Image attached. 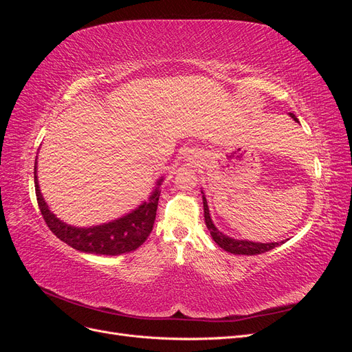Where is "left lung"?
Here are the masks:
<instances>
[{
  "label": "left lung",
  "mask_w": 352,
  "mask_h": 352,
  "mask_svg": "<svg viewBox=\"0 0 352 352\" xmlns=\"http://www.w3.org/2000/svg\"><path fill=\"white\" fill-rule=\"evenodd\" d=\"M289 116L295 122H298L296 116L294 113H289ZM300 123V122H298ZM202 204H204V217H206V225L207 229L210 230L212 239L219 245L220 248H223L225 251L230 252V254H238V255H257V254H263L267 252L276 247H279L280 243H283V241L279 242H267V243H260V242H251V241H239V239H233L226 236L225 233H221L212 223L211 217H210V210L207 206V199L206 197L202 195Z\"/></svg>",
  "instance_id": "1"
}]
</instances>
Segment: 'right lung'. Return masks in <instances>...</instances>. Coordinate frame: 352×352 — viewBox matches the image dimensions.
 <instances>
[{
  "instance_id": "add662e5",
  "label": "right lung",
  "mask_w": 352,
  "mask_h": 352,
  "mask_svg": "<svg viewBox=\"0 0 352 352\" xmlns=\"http://www.w3.org/2000/svg\"><path fill=\"white\" fill-rule=\"evenodd\" d=\"M163 177L157 182V188L148 198V201L135 208L129 214L120 219L104 223V225L91 228H76L66 225L65 221L57 219L50 211L47 202L42 198L36 176V160H35V192L41 214L50 230L54 235L66 242L69 247L80 252L100 254V255H120L135 251L146 241L150 235L157 214V206L160 198V185Z\"/></svg>"
}]
</instances>
